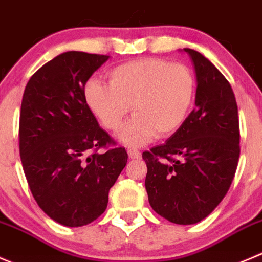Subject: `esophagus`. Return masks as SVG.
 I'll return each instance as SVG.
<instances>
[{"label":"esophagus","instance_id":"34e87169","mask_svg":"<svg viewBox=\"0 0 262 262\" xmlns=\"http://www.w3.org/2000/svg\"><path fill=\"white\" fill-rule=\"evenodd\" d=\"M128 156H129V159H132V160L139 159V157H141V152H139L138 149L129 148L128 149Z\"/></svg>","mask_w":262,"mask_h":262}]
</instances>
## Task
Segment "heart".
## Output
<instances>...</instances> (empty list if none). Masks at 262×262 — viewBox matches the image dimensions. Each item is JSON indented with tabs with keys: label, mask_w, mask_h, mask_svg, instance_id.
I'll return each mask as SVG.
<instances>
[{
	"label": "heart",
	"mask_w": 262,
	"mask_h": 262,
	"mask_svg": "<svg viewBox=\"0 0 262 262\" xmlns=\"http://www.w3.org/2000/svg\"><path fill=\"white\" fill-rule=\"evenodd\" d=\"M108 84L91 78L83 97L101 125L118 130L132 105L133 118L119 132L128 146H142L152 137L177 132L189 115L195 78L182 63L146 57L126 61L107 72Z\"/></svg>",
	"instance_id": "obj_1"
}]
</instances>
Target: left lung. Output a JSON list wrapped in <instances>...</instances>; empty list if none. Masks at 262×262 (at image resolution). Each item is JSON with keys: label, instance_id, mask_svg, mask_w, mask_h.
Returning <instances> with one entry per match:
<instances>
[{"label": "left lung", "instance_id": "obj_1", "mask_svg": "<svg viewBox=\"0 0 262 262\" xmlns=\"http://www.w3.org/2000/svg\"><path fill=\"white\" fill-rule=\"evenodd\" d=\"M195 70V108L165 142L142 154L152 209L169 222L190 225L209 216L229 189L239 159L234 93L204 55L184 48Z\"/></svg>", "mask_w": 262, "mask_h": 262}]
</instances>
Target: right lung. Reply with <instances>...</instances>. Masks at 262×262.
<instances>
[{
    "mask_svg": "<svg viewBox=\"0 0 262 262\" xmlns=\"http://www.w3.org/2000/svg\"><path fill=\"white\" fill-rule=\"evenodd\" d=\"M107 55L69 51L32 75L20 110L19 149L38 206L56 223L83 227L107 207L108 190L128 161L98 125L83 88ZM107 148L105 152L98 149Z\"/></svg>",
    "mask_w": 262,
    "mask_h": 262,
    "instance_id": "1",
    "label": "right lung"
}]
</instances>
